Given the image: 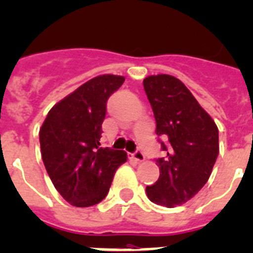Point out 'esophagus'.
Returning a JSON list of instances; mask_svg holds the SVG:
<instances>
[{"label": "esophagus", "instance_id": "34e87169", "mask_svg": "<svg viewBox=\"0 0 253 253\" xmlns=\"http://www.w3.org/2000/svg\"><path fill=\"white\" fill-rule=\"evenodd\" d=\"M130 156L135 160V162H143V160H145V155H143V152H142L141 150H135L133 154H130Z\"/></svg>", "mask_w": 253, "mask_h": 253}]
</instances>
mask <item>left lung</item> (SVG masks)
Instances as JSON below:
<instances>
[{"label": "left lung", "mask_w": 253, "mask_h": 253, "mask_svg": "<svg viewBox=\"0 0 253 253\" xmlns=\"http://www.w3.org/2000/svg\"><path fill=\"white\" fill-rule=\"evenodd\" d=\"M164 158L156 159L160 176L146 187L152 203L172 208L186 203L210 178L218 155V129L182 81L170 75L143 80Z\"/></svg>", "instance_id": "obj_1"}]
</instances>
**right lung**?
I'll return each mask as SVG.
<instances>
[{"mask_svg": "<svg viewBox=\"0 0 253 253\" xmlns=\"http://www.w3.org/2000/svg\"><path fill=\"white\" fill-rule=\"evenodd\" d=\"M124 77L101 75L86 81L54 106L40 129L41 156L58 193L75 207L106 198L126 152L101 147L108 98Z\"/></svg>", "mask_w": 253, "mask_h": 253, "instance_id": "1", "label": "right lung"}]
</instances>
